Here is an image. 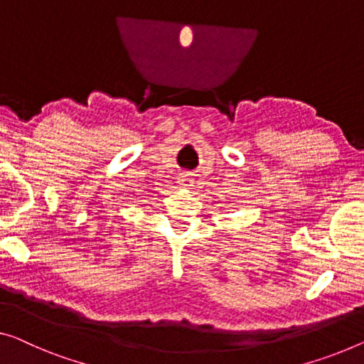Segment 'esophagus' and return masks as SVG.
<instances>
[{
	"label": "esophagus",
	"mask_w": 364,
	"mask_h": 364,
	"mask_svg": "<svg viewBox=\"0 0 364 364\" xmlns=\"http://www.w3.org/2000/svg\"><path fill=\"white\" fill-rule=\"evenodd\" d=\"M180 184L181 188H186V189H191L193 184H194V178L189 171H183L180 175Z\"/></svg>",
	"instance_id": "1"
}]
</instances>
